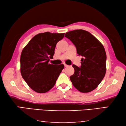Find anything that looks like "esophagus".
<instances>
[{"label":"esophagus","mask_w":126,"mask_h":126,"mask_svg":"<svg viewBox=\"0 0 126 126\" xmlns=\"http://www.w3.org/2000/svg\"><path fill=\"white\" fill-rule=\"evenodd\" d=\"M64 67H68V65H67V64H64Z\"/></svg>","instance_id":"34e87169"}]
</instances>
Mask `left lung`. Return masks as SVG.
<instances>
[{
  "mask_svg": "<svg viewBox=\"0 0 126 126\" xmlns=\"http://www.w3.org/2000/svg\"><path fill=\"white\" fill-rule=\"evenodd\" d=\"M65 37L76 46L78 55L83 57L80 67L73 64L74 73L70 79L75 88L82 93L96 88L105 76L106 53L96 38L82 29L70 31Z\"/></svg>",
  "mask_w": 126,
  "mask_h": 126,
  "instance_id": "obj_1",
  "label": "left lung"
}]
</instances>
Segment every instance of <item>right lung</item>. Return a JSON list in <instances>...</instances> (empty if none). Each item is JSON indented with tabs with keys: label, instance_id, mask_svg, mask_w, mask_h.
I'll use <instances>...</instances> for the list:
<instances>
[{
	"label": "right lung",
	"instance_id": "obj_1",
	"mask_svg": "<svg viewBox=\"0 0 126 126\" xmlns=\"http://www.w3.org/2000/svg\"><path fill=\"white\" fill-rule=\"evenodd\" d=\"M64 33H39L30 40L20 55V72L27 84L36 92L46 93L55 84L64 66L49 63L57 43Z\"/></svg>",
	"mask_w": 126,
	"mask_h": 126
}]
</instances>
